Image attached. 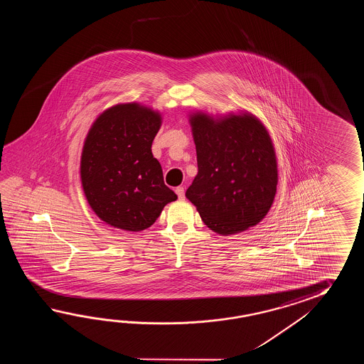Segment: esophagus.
I'll list each match as a JSON object with an SVG mask.
<instances>
[{
	"instance_id": "esophagus-1",
	"label": "esophagus",
	"mask_w": 364,
	"mask_h": 364,
	"mask_svg": "<svg viewBox=\"0 0 364 364\" xmlns=\"http://www.w3.org/2000/svg\"><path fill=\"white\" fill-rule=\"evenodd\" d=\"M176 193L178 195L179 200H183V199H185V188H183V187H177V188H176Z\"/></svg>"
}]
</instances>
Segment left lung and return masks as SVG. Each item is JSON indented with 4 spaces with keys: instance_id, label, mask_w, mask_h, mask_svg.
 I'll list each match as a JSON object with an SVG mask.
<instances>
[{
    "instance_id": "obj_1",
    "label": "left lung",
    "mask_w": 364,
    "mask_h": 364,
    "mask_svg": "<svg viewBox=\"0 0 364 364\" xmlns=\"http://www.w3.org/2000/svg\"><path fill=\"white\" fill-rule=\"evenodd\" d=\"M198 174L186 196L210 230L229 235L260 223L276 195L277 161L255 117H191Z\"/></svg>"
}]
</instances>
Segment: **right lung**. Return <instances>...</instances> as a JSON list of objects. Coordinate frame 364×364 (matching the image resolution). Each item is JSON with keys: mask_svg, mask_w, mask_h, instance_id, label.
<instances>
[{"mask_svg": "<svg viewBox=\"0 0 364 364\" xmlns=\"http://www.w3.org/2000/svg\"><path fill=\"white\" fill-rule=\"evenodd\" d=\"M160 124L159 113L124 104L105 110L87 135L82 186L91 208L110 226L144 230L177 199L151 151Z\"/></svg>", "mask_w": 364, "mask_h": 364, "instance_id": "obj_1", "label": "right lung"}]
</instances>
